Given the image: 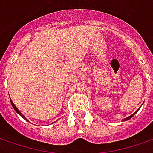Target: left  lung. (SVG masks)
Instances as JSON below:
<instances>
[{
    "label": "left lung",
    "instance_id": "8db88e82",
    "mask_svg": "<svg viewBox=\"0 0 153 153\" xmlns=\"http://www.w3.org/2000/svg\"><path fill=\"white\" fill-rule=\"evenodd\" d=\"M135 113H136V112H134L133 114H131V116H129V117H127V118H126V119H125V120H129V119H131V118H132V116H133V115H134Z\"/></svg>",
    "mask_w": 153,
    "mask_h": 153
}]
</instances>
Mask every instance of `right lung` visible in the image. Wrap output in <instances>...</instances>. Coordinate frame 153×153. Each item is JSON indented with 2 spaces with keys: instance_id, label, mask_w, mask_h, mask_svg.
<instances>
[{
  "instance_id": "1",
  "label": "right lung",
  "mask_w": 153,
  "mask_h": 153,
  "mask_svg": "<svg viewBox=\"0 0 153 153\" xmlns=\"http://www.w3.org/2000/svg\"><path fill=\"white\" fill-rule=\"evenodd\" d=\"M10 101H11V104H12V105H13V107H14V110H15V112H17V113H18V114H20V115H21V116H22V117L23 119H25V120H27V119H26V118H25V116H24V115H23V114H22V112H20V111H19V110H18V109H17V107H16V106H15V105H14V104L13 103V101H12V100H11V99H10Z\"/></svg>"
}]
</instances>
